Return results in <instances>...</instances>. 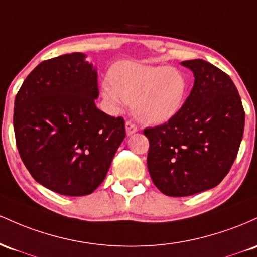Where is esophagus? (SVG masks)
Returning a JSON list of instances; mask_svg holds the SVG:
<instances>
[{
    "mask_svg": "<svg viewBox=\"0 0 257 257\" xmlns=\"http://www.w3.org/2000/svg\"><path fill=\"white\" fill-rule=\"evenodd\" d=\"M125 127H126V134H127V136H131L132 134L137 132V126L135 125V123H132L131 121H127V122L125 123Z\"/></svg>",
    "mask_w": 257,
    "mask_h": 257,
    "instance_id": "34e87169",
    "label": "esophagus"
}]
</instances>
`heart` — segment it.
Wrapping results in <instances>:
<instances>
[{"label":"heart","instance_id":"heart-1","mask_svg":"<svg viewBox=\"0 0 257 257\" xmlns=\"http://www.w3.org/2000/svg\"><path fill=\"white\" fill-rule=\"evenodd\" d=\"M110 82L103 83V97L113 110L132 103L135 116L142 122H166L182 108L187 77L174 66L122 62L111 69Z\"/></svg>","mask_w":257,"mask_h":257}]
</instances>
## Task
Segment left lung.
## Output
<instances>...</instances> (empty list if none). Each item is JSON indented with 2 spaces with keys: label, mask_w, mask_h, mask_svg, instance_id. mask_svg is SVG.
I'll use <instances>...</instances> for the list:
<instances>
[{
  "label": "left lung",
  "mask_w": 257,
  "mask_h": 257,
  "mask_svg": "<svg viewBox=\"0 0 257 257\" xmlns=\"http://www.w3.org/2000/svg\"><path fill=\"white\" fill-rule=\"evenodd\" d=\"M194 85L167 122L143 131L153 183L169 197H188L217 186L228 174L243 138L245 113L226 73L203 59L181 62Z\"/></svg>",
  "instance_id": "8db88e82"
}]
</instances>
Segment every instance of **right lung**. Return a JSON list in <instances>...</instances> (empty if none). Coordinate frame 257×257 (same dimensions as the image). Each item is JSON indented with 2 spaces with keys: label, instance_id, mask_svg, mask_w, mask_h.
<instances>
[{
  "label": "right lung",
  "instance_id": "right-lung-1",
  "mask_svg": "<svg viewBox=\"0 0 257 257\" xmlns=\"http://www.w3.org/2000/svg\"><path fill=\"white\" fill-rule=\"evenodd\" d=\"M96 68L86 54H63L28 75L14 102V134L36 182L69 197L91 194L104 181L126 136L125 121L96 106Z\"/></svg>",
  "mask_w": 257,
  "mask_h": 257
}]
</instances>
